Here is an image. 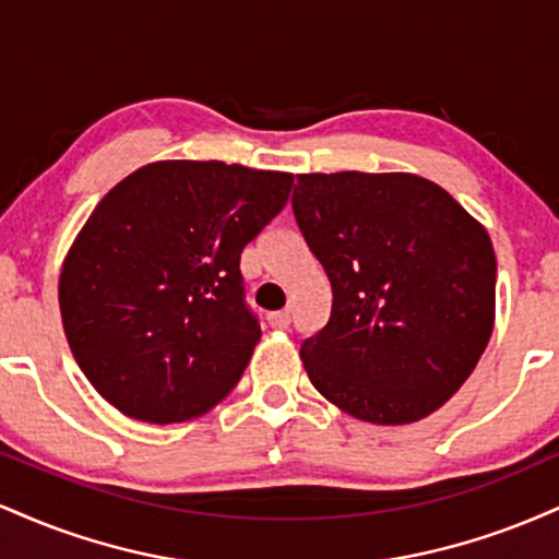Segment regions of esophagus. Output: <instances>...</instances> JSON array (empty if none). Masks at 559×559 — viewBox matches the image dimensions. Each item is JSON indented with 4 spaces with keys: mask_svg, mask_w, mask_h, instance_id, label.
<instances>
[{
    "mask_svg": "<svg viewBox=\"0 0 559 559\" xmlns=\"http://www.w3.org/2000/svg\"><path fill=\"white\" fill-rule=\"evenodd\" d=\"M267 323L273 325V329H288V323H292V316H288V310H278V312H271L267 316Z\"/></svg>",
    "mask_w": 559,
    "mask_h": 559,
    "instance_id": "34e87169",
    "label": "esophagus"
}]
</instances>
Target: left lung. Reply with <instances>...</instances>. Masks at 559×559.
<instances>
[{"instance_id":"left-lung-1","label":"left lung","mask_w":559,"mask_h":559,"mask_svg":"<svg viewBox=\"0 0 559 559\" xmlns=\"http://www.w3.org/2000/svg\"><path fill=\"white\" fill-rule=\"evenodd\" d=\"M292 210L333 292L329 323L299 349L312 386L378 426L431 415L491 338L489 234L409 173H305Z\"/></svg>"}]
</instances>
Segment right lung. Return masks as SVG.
I'll use <instances>...</instances> for the list:
<instances>
[{"instance_id": "right-lung-1", "label": "right lung", "mask_w": 559, "mask_h": 559, "mask_svg": "<svg viewBox=\"0 0 559 559\" xmlns=\"http://www.w3.org/2000/svg\"><path fill=\"white\" fill-rule=\"evenodd\" d=\"M292 173L168 159L96 204L60 275L62 325L92 386L128 418L183 423L239 383L262 331L241 252Z\"/></svg>"}]
</instances>
